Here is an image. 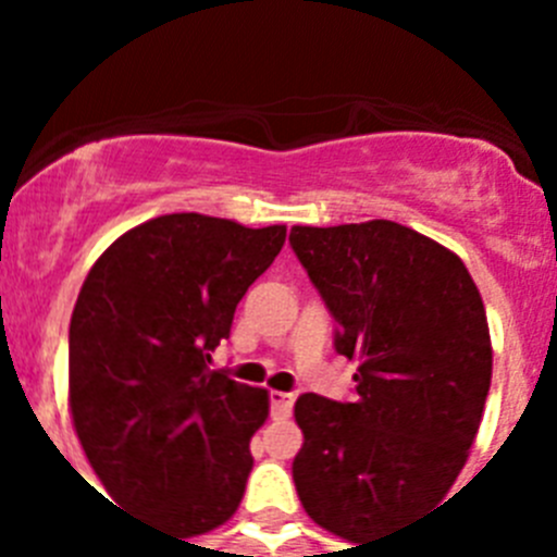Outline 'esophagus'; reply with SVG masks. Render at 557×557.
Returning <instances> with one entry per match:
<instances>
[{
	"mask_svg": "<svg viewBox=\"0 0 557 557\" xmlns=\"http://www.w3.org/2000/svg\"><path fill=\"white\" fill-rule=\"evenodd\" d=\"M295 396L284 391H270V410H273L275 418H287L293 412Z\"/></svg>",
	"mask_w": 557,
	"mask_h": 557,
	"instance_id": "34e87169",
	"label": "esophagus"
}]
</instances>
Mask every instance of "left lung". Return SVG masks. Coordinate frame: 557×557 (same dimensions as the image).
Segmentation results:
<instances>
[{
    "label": "left lung",
    "mask_w": 557,
    "mask_h": 557,
    "mask_svg": "<svg viewBox=\"0 0 557 557\" xmlns=\"http://www.w3.org/2000/svg\"><path fill=\"white\" fill-rule=\"evenodd\" d=\"M289 245L357 359L354 401H295L293 480L314 524L359 544L455 485L488 398V318L460 256L407 225H295Z\"/></svg>",
    "instance_id": "1"
}]
</instances>
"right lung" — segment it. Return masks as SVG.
Returning <instances> with one entry per match:
<instances>
[{"label":"right lung","mask_w":557,"mask_h":557,"mask_svg":"<svg viewBox=\"0 0 557 557\" xmlns=\"http://www.w3.org/2000/svg\"><path fill=\"white\" fill-rule=\"evenodd\" d=\"M284 236L164 214L122 234L77 295L69 410L83 451L120 508L178 539L220 528L243 502L270 398L209 362Z\"/></svg>","instance_id":"right-lung-1"}]
</instances>
